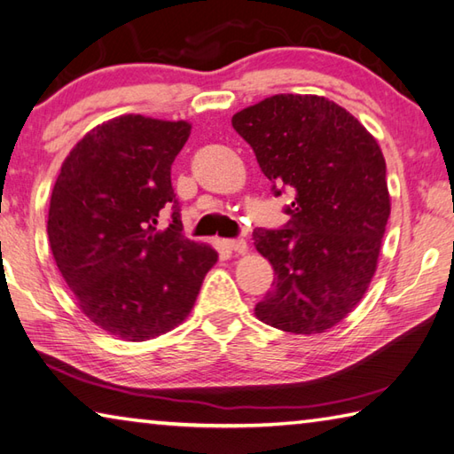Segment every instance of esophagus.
I'll use <instances>...</instances> for the list:
<instances>
[{
  "label": "esophagus",
  "instance_id": "esophagus-1",
  "mask_svg": "<svg viewBox=\"0 0 454 454\" xmlns=\"http://www.w3.org/2000/svg\"><path fill=\"white\" fill-rule=\"evenodd\" d=\"M223 245L229 248V251L239 253V254L248 253V245H247L245 239H229V240H223Z\"/></svg>",
  "mask_w": 454,
  "mask_h": 454
}]
</instances>
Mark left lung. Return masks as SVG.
<instances>
[{
  "instance_id": "left-lung-1",
  "label": "left lung",
  "mask_w": 454,
  "mask_h": 454,
  "mask_svg": "<svg viewBox=\"0 0 454 454\" xmlns=\"http://www.w3.org/2000/svg\"><path fill=\"white\" fill-rule=\"evenodd\" d=\"M235 131L280 196L294 192L288 227L254 229L274 268L256 303L266 325L295 335L325 333L364 298L390 217L386 160L376 138L323 96L278 94L237 111Z\"/></svg>"
}]
</instances>
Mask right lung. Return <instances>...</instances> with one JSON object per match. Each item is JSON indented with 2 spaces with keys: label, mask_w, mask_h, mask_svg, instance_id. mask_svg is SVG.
<instances>
[{
  "label": "right lung",
  "mask_w": 454,
  "mask_h": 454,
  "mask_svg": "<svg viewBox=\"0 0 454 454\" xmlns=\"http://www.w3.org/2000/svg\"><path fill=\"white\" fill-rule=\"evenodd\" d=\"M188 121L121 115L91 129L60 166L49 243L82 313L109 335L149 340L190 316L214 247L180 235L170 166ZM173 203L170 228L155 229Z\"/></svg>",
  "instance_id": "right-lung-1"
}]
</instances>
